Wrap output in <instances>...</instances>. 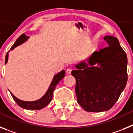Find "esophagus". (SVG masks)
I'll list each match as a JSON object with an SVG mask.
<instances>
[{
  "label": "esophagus",
  "mask_w": 133,
  "mask_h": 133,
  "mask_svg": "<svg viewBox=\"0 0 133 133\" xmlns=\"http://www.w3.org/2000/svg\"><path fill=\"white\" fill-rule=\"evenodd\" d=\"M66 73L67 74H70L71 73V72H72V69H66Z\"/></svg>",
  "instance_id": "obj_1"
}]
</instances>
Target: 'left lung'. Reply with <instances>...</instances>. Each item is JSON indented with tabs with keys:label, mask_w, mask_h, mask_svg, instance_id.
I'll return each mask as SVG.
<instances>
[{
	"label": "left lung",
	"mask_w": 133,
	"mask_h": 133,
	"mask_svg": "<svg viewBox=\"0 0 133 133\" xmlns=\"http://www.w3.org/2000/svg\"><path fill=\"white\" fill-rule=\"evenodd\" d=\"M109 46L95 51L75 65L77 102L86 111L103 112L112 108L126 87L127 56L113 36H105Z\"/></svg>",
	"instance_id": "left-lung-1"
}]
</instances>
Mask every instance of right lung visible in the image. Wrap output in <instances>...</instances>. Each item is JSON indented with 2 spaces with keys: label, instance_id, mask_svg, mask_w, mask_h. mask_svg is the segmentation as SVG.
Returning a JSON list of instances; mask_svg holds the SVG:
<instances>
[{
  "label": "right lung",
  "instance_id": "obj_1",
  "mask_svg": "<svg viewBox=\"0 0 133 133\" xmlns=\"http://www.w3.org/2000/svg\"><path fill=\"white\" fill-rule=\"evenodd\" d=\"M29 36H27L24 34H23L21 36H20V37L18 39L16 40L15 44L12 45V46L10 49V50H12L14 49L17 47L18 46L25 43L26 41L29 39ZM9 52H10V50L7 52L6 55L5 64L8 63ZM64 75H65V71L64 70L61 71L60 72H58V74H56L54 76L53 78H52V81H51V83H50V85H49V87L48 88L47 90L46 91L45 94L43 95V97H41V98H38L36 101H22V100L19 99V98H16L10 91V92L11 94L13 99L15 101V102L21 107L23 108V109H28V110H39V109H43L44 107H45L46 105H48L50 103V102L52 100V95H53V91L55 89V87H56V84H58L61 80L64 78Z\"/></svg>",
  "mask_w": 133,
  "mask_h": 133
}]
</instances>
